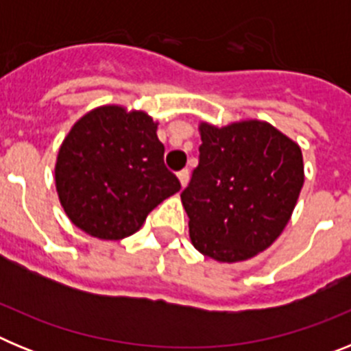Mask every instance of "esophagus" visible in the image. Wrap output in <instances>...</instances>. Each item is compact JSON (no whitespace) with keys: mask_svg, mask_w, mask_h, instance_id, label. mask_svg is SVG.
<instances>
[{"mask_svg":"<svg viewBox=\"0 0 351 351\" xmlns=\"http://www.w3.org/2000/svg\"><path fill=\"white\" fill-rule=\"evenodd\" d=\"M178 178H179V181H181V186L184 188V186L188 184V181H190V172H188V169L178 172Z\"/></svg>","mask_w":351,"mask_h":351,"instance_id":"34e87169","label":"esophagus"}]
</instances>
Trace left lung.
Wrapping results in <instances>:
<instances>
[{"label":"left lung","mask_w":351,"mask_h":351,"mask_svg":"<svg viewBox=\"0 0 351 351\" xmlns=\"http://www.w3.org/2000/svg\"><path fill=\"white\" fill-rule=\"evenodd\" d=\"M202 144L181 193L202 255L243 262L280 237L304 184L300 147L263 121L200 125Z\"/></svg>","instance_id":"1"}]
</instances>
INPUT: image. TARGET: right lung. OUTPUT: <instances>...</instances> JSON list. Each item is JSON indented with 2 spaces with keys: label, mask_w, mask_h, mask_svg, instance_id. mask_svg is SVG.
I'll return each mask as SVG.
<instances>
[{
  "label": "right lung",
  "mask_w": 351,
  "mask_h": 351,
  "mask_svg": "<svg viewBox=\"0 0 351 351\" xmlns=\"http://www.w3.org/2000/svg\"><path fill=\"white\" fill-rule=\"evenodd\" d=\"M156 128L145 112L116 105L77 121L56 161V190L73 225L93 237L119 241L181 190L165 167Z\"/></svg>",
  "instance_id": "right-lung-1"
}]
</instances>
